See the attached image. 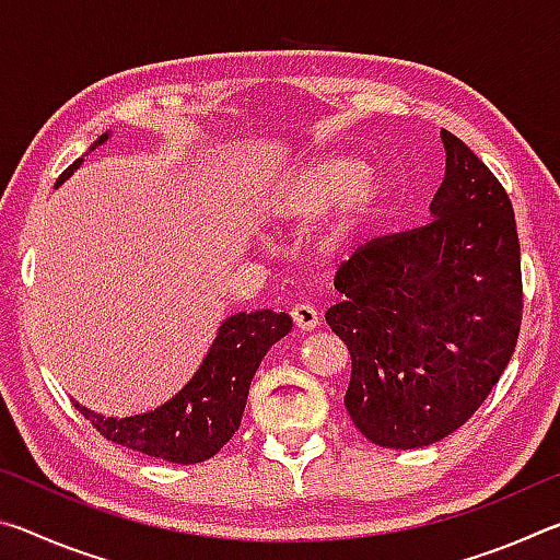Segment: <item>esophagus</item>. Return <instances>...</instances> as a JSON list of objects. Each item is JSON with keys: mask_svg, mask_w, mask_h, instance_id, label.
<instances>
[{"mask_svg": "<svg viewBox=\"0 0 560 560\" xmlns=\"http://www.w3.org/2000/svg\"><path fill=\"white\" fill-rule=\"evenodd\" d=\"M291 320L299 330H314L318 326V314L311 303H296L291 308Z\"/></svg>", "mask_w": 560, "mask_h": 560, "instance_id": "esophagus-1", "label": "esophagus"}]
</instances>
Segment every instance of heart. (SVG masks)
I'll use <instances>...</instances> for the list:
<instances>
[{"mask_svg": "<svg viewBox=\"0 0 560 560\" xmlns=\"http://www.w3.org/2000/svg\"><path fill=\"white\" fill-rule=\"evenodd\" d=\"M383 197L385 187L368 177L365 163L348 155H334L299 170L273 189L267 212L269 220L283 230L306 232L338 207L324 236L326 249L336 252L343 249L360 226L371 220Z\"/></svg>", "mask_w": 560, "mask_h": 560, "instance_id": "heart-1", "label": "heart"}]
</instances>
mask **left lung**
<instances>
[{
    "instance_id": "1",
    "label": "left lung",
    "mask_w": 560,
    "mask_h": 560,
    "mask_svg": "<svg viewBox=\"0 0 560 560\" xmlns=\"http://www.w3.org/2000/svg\"><path fill=\"white\" fill-rule=\"evenodd\" d=\"M434 220L375 236L338 267L326 324L350 355L346 410L377 447L459 430L514 355L524 283L514 207L497 175L442 130Z\"/></svg>"
}]
</instances>
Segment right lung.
Segmentation results:
<instances>
[{"instance_id":"right-lung-1","label":"right lung","mask_w":560,"mask_h":560,"mask_svg":"<svg viewBox=\"0 0 560 560\" xmlns=\"http://www.w3.org/2000/svg\"><path fill=\"white\" fill-rule=\"evenodd\" d=\"M106 138L103 136L98 143ZM81 163L79 158L66 167L56 185H61ZM289 330V314L269 308L226 318L192 381L153 412L116 420L91 412L79 402L73 405L108 442L173 464L205 462L240 430L252 377L267 350Z\"/></svg>"}]
</instances>
